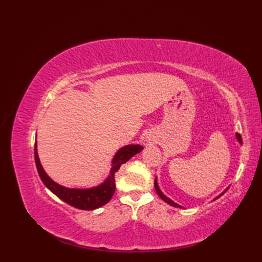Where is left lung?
<instances>
[{
    "label": "left lung",
    "instance_id": "obj_1",
    "mask_svg": "<svg viewBox=\"0 0 262 262\" xmlns=\"http://www.w3.org/2000/svg\"><path fill=\"white\" fill-rule=\"evenodd\" d=\"M236 139H237V141H238L239 142V143L242 144V137H241V134L239 133H236ZM154 187H155V190H156V192H157V194L158 195H160L161 196V199L162 200H164L166 203H168L169 205H171V207H175V208H182L181 207V205H179V204H177L176 202H173L171 199H169V198H167V196H166L162 191H161V189H160V187H158V184H157V179L155 178V180H154ZM227 189H228V187L225 189V191L224 192H222L220 195H217L216 198H215V199H214V200H216V199H219V198L221 196V195H223V193H225L226 191H227Z\"/></svg>",
    "mask_w": 262,
    "mask_h": 262
}]
</instances>
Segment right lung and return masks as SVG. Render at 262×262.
<instances>
[{"mask_svg": "<svg viewBox=\"0 0 262 262\" xmlns=\"http://www.w3.org/2000/svg\"><path fill=\"white\" fill-rule=\"evenodd\" d=\"M143 149V146L139 144H129L118 149L115 154L112 168L109 171V176L107 179L100 184L99 186L89 188V189H76V188H67L63 187L57 182L53 181L47 172L43 170L40 160H39L37 152V141L35 142V162L37 166V170L39 176H40L45 186L48 188L51 192H53L61 200L67 202L72 207L80 210H94L102 207L112 199L115 190V173L120 168V166L128 162L131 157L140 153Z\"/></svg>", "mask_w": 262, "mask_h": 262, "instance_id": "add662e5", "label": "right lung"}]
</instances>
